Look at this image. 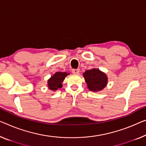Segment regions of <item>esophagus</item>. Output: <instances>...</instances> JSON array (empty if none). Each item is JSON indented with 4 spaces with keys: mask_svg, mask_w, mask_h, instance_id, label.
I'll return each instance as SVG.
<instances>
[{
    "mask_svg": "<svg viewBox=\"0 0 146 146\" xmlns=\"http://www.w3.org/2000/svg\"><path fill=\"white\" fill-rule=\"evenodd\" d=\"M80 72V69H72V73L73 74H75V75H78L79 74Z\"/></svg>",
    "mask_w": 146,
    "mask_h": 146,
    "instance_id": "obj_1",
    "label": "esophagus"
}]
</instances>
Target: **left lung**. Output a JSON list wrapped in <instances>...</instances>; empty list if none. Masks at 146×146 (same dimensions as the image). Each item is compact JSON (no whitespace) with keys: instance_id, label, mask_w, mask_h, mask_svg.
<instances>
[{"instance_id":"obj_1","label":"left lung","mask_w":146,"mask_h":146,"mask_svg":"<svg viewBox=\"0 0 146 146\" xmlns=\"http://www.w3.org/2000/svg\"><path fill=\"white\" fill-rule=\"evenodd\" d=\"M83 77L89 90L98 92L105 88L108 84V77L98 69H92L86 71Z\"/></svg>"}]
</instances>
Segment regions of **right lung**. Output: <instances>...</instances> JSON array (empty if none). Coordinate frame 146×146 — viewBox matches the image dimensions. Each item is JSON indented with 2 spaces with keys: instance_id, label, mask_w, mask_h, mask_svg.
<instances>
[{
  "instance_id": "add662e5",
  "label": "right lung",
  "mask_w": 146,
  "mask_h": 146,
  "mask_svg": "<svg viewBox=\"0 0 146 146\" xmlns=\"http://www.w3.org/2000/svg\"><path fill=\"white\" fill-rule=\"evenodd\" d=\"M69 73L66 72H56L53 76L48 80V86L50 90L55 91L62 87V82L64 81Z\"/></svg>"
}]
</instances>
